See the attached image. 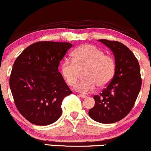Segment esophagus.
Segmentation results:
<instances>
[{
  "instance_id": "1",
  "label": "esophagus",
  "mask_w": 151,
  "mask_h": 151,
  "mask_svg": "<svg viewBox=\"0 0 151 151\" xmlns=\"http://www.w3.org/2000/svg\"><path fill=\"white\" fill-rule=\"evenodd\" d=\"M79 96H80V97L82 98V99H85V98L87 97L86 95H84V94H80V95H79Z\"/></svg>"
}]
</instances>
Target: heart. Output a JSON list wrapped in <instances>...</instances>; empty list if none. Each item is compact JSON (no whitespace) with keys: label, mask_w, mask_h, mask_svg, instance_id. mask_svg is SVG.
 Returning <instances> with one entry per match:
<instances>
[{"label":"heart","mask_w":151,"mask_h":151,"mask_svg":"<svg viewBox=\"0 0 151 151\" xmlns=\"http://www.w3.org/2000/svg\"><path fill=\"white\" fill-rule=\"evenodd\" d=\"M73 60H65L62 64V75L70 86H74L84 70L85 77L77 83L75 89L86 93L99 87H104L113 79L116 72V61L111 55L104 54L97 47L89 44L79 46L72 53Z\"/></svg>","instance_id":"1"}]
</instances>
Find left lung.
<instances>
[{"label": "left lung", "mask_w": 151, "mask_h": 151, "mask_svg": "<svg viewBox=\"0 0 151 151\" xmlns=\"http://www.w3.org/2000/svg\"><path fill=\"white\" fill-rule=\"evenodd\" d=\"M114 52L116 72L102 92L94 95L95 104L89 111L93 120L101 124H112L126 117L135 104L141 88L140 66L135 55L118 41L99 40Z\"/></svg>", "instance_id": "left-lung-1"}]
</instances>
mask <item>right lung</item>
<instances>
[{
    "instance_id": "obj_1",
    "label": "right lung",
    "mask_w": 151,
    "mask_h": 151,
    "mask_svg": "<svg viewBox=\"0 0 151 151\" xmlns=\"http://www.w3.org/2000/svg\"><path fill=\"white\" fill-rule=\"evenodd\" d=\"M72 47L70 42L40 41L27 47L15 60L10 88L17 109L32 124L50 125L61 116L62 101L72 91L58 67Z\"/></svg>"
}]
</instances>
